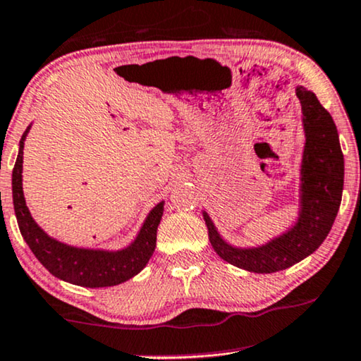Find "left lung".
<instances>
[{"instance_id": "left-lung-1", "label": "left lung", "mask_w": 361, "mask_h": 361, "mask_svg": "<svg viewBox=\"0 0 361 361\" xmlns=\"http://www.w3.org/2000/svg\"><path fill=\"white\" fill-rule=\"evenodd\" d=\"M307 133L302 165V214L296 226L259 248L240 250L226 245L203 212L209 243L225 262L253 273H275L302 262L323 243L338 213L343 191V153L330 113L303 86L296 88Z\"/></svg>"}]
</instances>
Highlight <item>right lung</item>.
<instances>
[{"label":"right lung","mask_w":361,"mask_h":361,"mask_svg":"<svg viewBox=\"0 0 361 361\" xmlns=\"http://www.w3.org/2000/svg\"><path fill=\"white\" fill-rule=\"evenodd\" d=\"M28 130L25 131L20 141V153L13 168V204H15L18 226H20L23 238L28 243L35 257L51 275L73 285L86 286V288L115 286L138 275L147 267L157 246V230L163 216V202L158 203L148 214L135 243L121 252L109 253L73 248V246L49 238L31 218L26 208L25 196H23L21 170L23 145H25L23 141Z\"/></svg>","instance_id":"right-lung-1"}]
</instances>
